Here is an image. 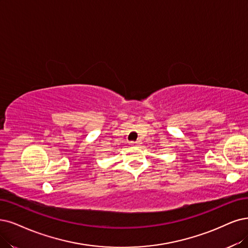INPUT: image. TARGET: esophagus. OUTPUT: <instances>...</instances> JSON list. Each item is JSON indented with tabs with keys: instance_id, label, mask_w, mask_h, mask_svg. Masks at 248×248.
Returning a JSON list of instances; mask_svg holds the SVG:
<instances>
[{
	"instance_id": "esophagus-1",
	"label": "esophagus",
	"mask_w": 248,
	"mask_h": 248,
	"mask_svg": "<svg viewBox=\"0 0 248 248\" xmlns=\"http://www.w3.org/2000/svg\"><path fill=\"white\" fill-rule=\"evenodd\" d=\"M130 143H131L132 145H135V144H139V143H140V140H137L136 142H134V141H131Z\"/></svg>"
}]
</instances>
